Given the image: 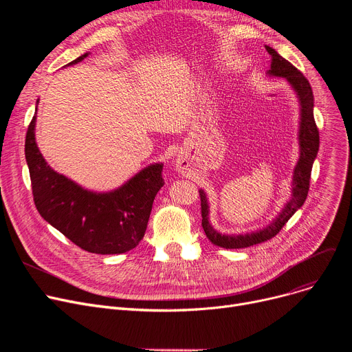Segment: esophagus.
Wrapping results in <instances>:
<instances>
[{"instance_id": "34e87169", "label": "esophagus", "mask_w": 352, "mask_h": 352, "mask_svg": "<svg viewBox=\"0 0 352 352\" xmlns=\"http://www.w3.org/2000/svg\"><path fill=\"white\" fill-rule=\"evenodd\" d=\"M174 165H175V168L178 170V171H181V173H184L187 170V160H186V157H184L182 154H179V155H177V158H175V161H174Z\"/></svg>"}]
</instances>
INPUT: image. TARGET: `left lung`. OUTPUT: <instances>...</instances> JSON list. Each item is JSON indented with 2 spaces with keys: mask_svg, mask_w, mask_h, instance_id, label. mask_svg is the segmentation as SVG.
<instances>
[{
  "mask_svg": "<svg viewBox=\"0 0 352 352\" xmlns=\"http://www.w3.org/2000/svg\"><path fill=\"white\" fill-rule=\"evenodd\" d=\"M267 52L271 55V68L267 71L268 77L284 78L295 92L300 104V125H298V146L300 158L292 173V190L291 198L285 202L283 210L278 212L271 223L260 230L245 234H224L219 232L210 223V204L208 197L204 190H199L201 197V215L202 228L207 238L214 245L223 248H247L255 244L267 241L275 236L280 230L287 224V221L297 212L307 199L309 190V178L312 164L317 158L320 148L318 128L314 121V94L308 80L295 68L291 63L276 52L272 47L265 45Z\"/></svg>",
  "mask_w": 352,
  "mask_h": 352,
  "instance_id": "1",
  "label": "left lung"
}]
</instances>
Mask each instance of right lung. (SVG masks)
<instances>
[{
	"mask_svg": "<svg viewBox=\"0 0 352 352\" xmlns=\"http://www.w3.org/2000/svg\"><path fill=\"white\" fill-rule=\"evenodd\" d=\"M88 54L68 65L81 63ZM35 122L36 116L27 131L25 160L40 215L88 252L122 254L135 248L145 234L154 198L164 186V164H150L116 190L91 191L51 168L35 142Z\"/></svg>",
	"mask_w": 352,
	"mask_h": 352,
	"instance_id": "1",
	"label": "right lung"
}]
</instances>
